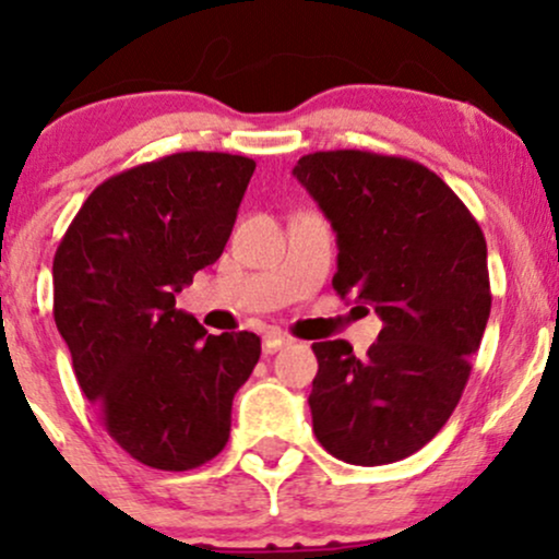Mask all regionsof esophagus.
Listing matches in <instances>:
<instances>
[{"label": "esophagus", "instance_id": "obj_1", "mask_svg": "<svg viewBox=\"0 0 559 559\" xmlns=\"http://www.w3.org/2000/svg\"><path fill=\"white\" fill-rule=\"evenodd\" d=\"M288 344H292V338L284 336V333H278V331H271V333H265V338H262V352H265V355H273V352L284 349V346H288Z\"/></svg>", "mask_w": 559, "mask_h": 559}]
</instances>
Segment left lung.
I'll list each match as a JSON object with an SVG mask.
<instances>
[{
	"label": "left lung",
	"mask_w": 559,
	"mask_h": 559,
	"mask_svg": "<svg viewBox=\"0 0 559 559\" xmlns=\"http://www.w3.org/2000/svg\"><path fill=\"white\" fill-rule=\"evenodd\" d=\"M294 176L336 230V294L383 320L365 360L344 338L312 344V431L349 465L396 463L426 447L463 396L491 312L484 230L407 157L316 152Z\"/></svg>",
	"instance_id": "obj_1"
}]
</instances>
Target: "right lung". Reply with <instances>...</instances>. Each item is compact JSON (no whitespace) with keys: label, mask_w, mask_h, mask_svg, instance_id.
Segmentation results:
<instances>
[{"label":"right lung","mask_w":559,"mask_h":559,"mask_svg":"<svg viewBox=\"0 0 559 559\" xmlns=\"http://www.w3.org/2000/svg\"><path fill=\"white\" fill-rule=\"evenodd\" d=\"M254 159L178 152L107 178L57 247L55 323L107 433L157 471L221 454L258 333L213 336L176 294L221 258Z\"/></svg>","instance_id":"right-lung-1"}]
</instances>
